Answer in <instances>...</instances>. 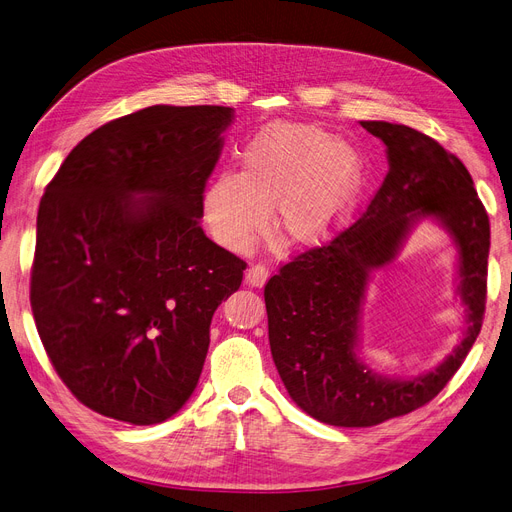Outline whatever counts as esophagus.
I'll return each instance as SVG.
<instances>
[{
	"label": "esophagus",
	"mask_w": 512,
	"mask_h": 512,
	"mask_svg": "<svg viewBox=\"0 0 512 512\" xmlns=\"http://www.w3.org/2000/svg\"><path fill=\"white\" fill-rule=\"evenodd\" d=\"M266 279H269V269H266L264 264L256 262V264H250V269L246 273V283L252 285V287H262L266 283Z\"/></svg>",
	"instance_id": "obj_1"
}]
</instances>
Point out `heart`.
Masks as SVG:
<instances>
[{
	"label": "heart",
	"instance_id": "heart-1",
	"mask_svg": "<svg viewBox=\"0 0 512 512\" xmlns=\"http://www.w3.org/2000/svg\"><path fill=\"white\" fill-rule=\"evenodd\" d=\"M364 189L352 145L312 125L275 123L241 152L239 170L218 173L204 193V221L231 252L248 250L271 221L287 246H323L342 233Z\"/></svg>",
	"mask_w": 512,
	"mask_h": 512
}]
</instances>
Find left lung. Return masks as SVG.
Instances as JSON below:
<instances>
[{"label":"left lung","mask_w":512,"mask_h":512,"mask_svg":"<svg viewBox=\"0 0 512 512\" xmlns=\"http://www.w3.org/2000/svg\"><path fill=\"white\" fill-rule=\"evenodd\" d=\"M360 125L387 148L389 170L375 198L352 227L283 264L264 287L271 354L283 385L310 417L335 427H373L433 400L473 348L488 296L490 218L465 164L406 125ZM421 217H433L455 241L468 331L435 370L387 380L357 356L359 306L368 275L395 257Z\"/></svg>","instance_id":"1"}]
</instances>
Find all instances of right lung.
<instances>
[{
  "label": "right lung",
  "mask_w": 512,
  "mask_h": 512,
  "mask_svg": "<svg viewBox=\"0 0 512 512\" xmlns=\"http://www.w3.org/2000/svg\"><path fill=\"white\" fill-rule=\"evenodd\" d=\"M233 108L150 106L89 133L47 183L31 308L56 373L87 408L173 417L198 385L212 314L246 262L200 225Z\"/></svg>",
  "instance_id": "add662e5"
}]
</instances>
